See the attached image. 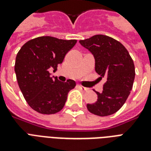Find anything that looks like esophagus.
<instances>
[{"label": "esophagus", "instance_id": "1", "mask_svg": "<svg viewBox=\"0 0 151 151\" xmlns=\"http://www.w3.org/2000/svg\"><path fill=\"white\" fill-rule=\"evenodd\" d=\"M78 87L79 88L81 91H84V92H87V91H88V88H87L85 87H83V86H81V85H78Z\"/></svg>", "mask_w": 151, "mask_h": 151}]
</instances>
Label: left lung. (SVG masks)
Returning a JSON list of instances; mask_svg holds the SVG:
<instances>
[{
    "mask_svg": "<svg viewBox=\"0 0 151 151\" xmlns=\"http://www.w3.org/2000/svg\"><path fill=\"white\" fill-rule=\"evenodd\" d=\"M79 42L93 55L99 78L106 79L103 92H96L97 101L87 104L88 110L101 117L113 114L124 105L132 88L133 60L124 46L110 37L98 34Z\"/></svg>",
    "mask_w": 151,
    "mask_h": 151,
    "instance_id": "obj_1",
    "label": "left lung"
}]
</instances>
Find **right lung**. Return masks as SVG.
<instances>
[{
	"label": "right lung",
	"mask_w": 151,
	"mask_h": 151,
	"mask_svg": "<svg viewBox=\"0 0 151 151\" xmlns=\"http://www.w3.org/2000/svg\"><path fill=\"white\" fill-rule=\"evenodd\" d=\"M77 40H62L44 36L22 45L15 58V72L25 99L32 109L52 114L63 108L67 95L76 86L73 80L62 82L50 77L48 69L57 70Z\"/></svg>",
	"instance_id": "1"
}]
</instances>
